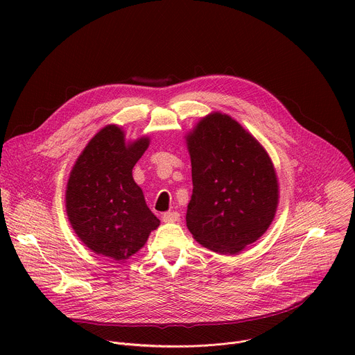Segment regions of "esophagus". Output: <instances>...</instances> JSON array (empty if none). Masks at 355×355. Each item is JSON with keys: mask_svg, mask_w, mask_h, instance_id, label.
<instances>
[{"mask_svg": "<svg viewBox=\"0 0 355 355\" xmlns=\"http://www.w3.org/2000/svg\"><path fill=\"white\" fill-rule=\"evenodd\" d=\"M162 219L166 223H174V222L180 220V214L178 212H166V214H163Z\"/></svg>", "mask_w": 355, "mask_h": 355, "instance_id": "34e87169", "label": "esophagus"}]
</instances>
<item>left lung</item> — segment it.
Wrapping results in <instances>:
<instances>
[{
	"mask_svg": "<svg viewBox=\"0 0 355 355\" xmlns=\"http://www.w3.org/2000/svg\"><path fill=\"white\" fill-rule=\"evenodd\" d=\"M192 166L187 227L219 254H237L274 220L279 185L274 164L236 119L222 112L202 118L185 136Z\"/></svg>",
	"mask_w": 355,
	"mask_h": 355,
	"instance_id": "obj_1",
	"label": "left lung"
}]
</instances>
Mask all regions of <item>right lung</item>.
I'll list each match as a JSON object with an SVG mask.
<instances>
[{
    "instance_id": "add662e5",
    "label": "right lung",
    "mask_w": 355,
    "mask_h": 355,
    "mask_svg": "<svg viewBox=\"0 0 355 355\" xmlns=\"http://www.w3.org/2000/svg\"><path fill=\"white\" fill-rule=\"evenodd\" d=\"M148 144V136L126 141L122 128L107 125L71 168L66 212L77 237L95 254L126 260L160 225L132 175Z\"/></svg>"
}]
</instances>
